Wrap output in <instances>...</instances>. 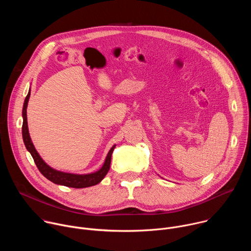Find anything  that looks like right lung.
<instances>
[{
	"label": "right lung",
	"instance_id": "1",
	"mask_svg": "<svg viewBox=\"0 0 251 251\" xmlns=\"http://www.w3.org/2000/svg\"><path fill=\"white\" fill-rule=\"evenodd\" d=\"M29 97H30V90L28 91V94L25 100L24 108H23V118H24L23 139H24V143L25 145L26 150L30 152V154L33 157V160L37 166V169L42 174V176H44L47 179H49L50 181H52L55 184L64 185V186L73 187V188H86V187H90V186L99 184L104 178V176L107 175V173L110 169L111 155H112L113 150L116 145H114L110 149V151H108V153L106 155L104 163L101 166V169L96 173L88 174V175H75V174L63 173V172L56 171V170L52 169L51 166H49L41 158V156L35 150V148L31 142L30 136H29L28 126H27V116H26V108H27Z\"/></svg>",
	"mask_w": 251,
	"mask_h": 251
}]
</instances>
